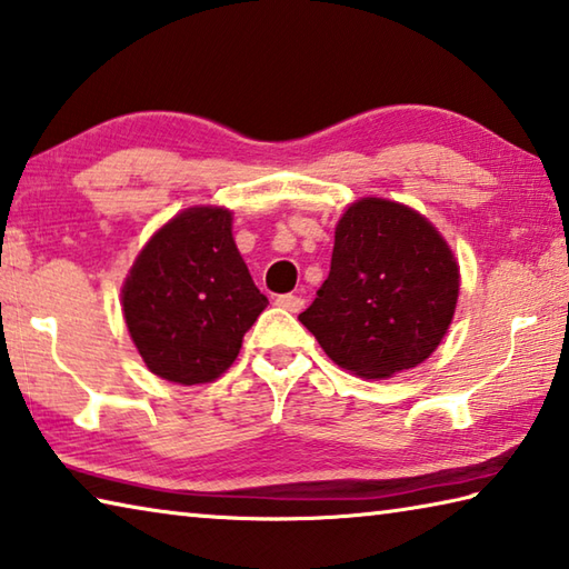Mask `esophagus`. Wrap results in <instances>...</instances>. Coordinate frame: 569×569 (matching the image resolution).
I'll return each instance as SVG.
<instances>
[{"instance_id":"obj_1","label":"esophagus","mask_w":569,"mask_h":569,"mask_svg":"<svg viewBox=\"0 0 569 569\" xmlns=\"http://www.w3.org/2000/svg\"><path fill=\"white\" fill-rule=\"evenodd\" d=\"M303 303H306L303 298L296 296V293H283V296L276 298V306H281V308H286V311H291V313L301 311Z\"/></svg>"}]
</instances>
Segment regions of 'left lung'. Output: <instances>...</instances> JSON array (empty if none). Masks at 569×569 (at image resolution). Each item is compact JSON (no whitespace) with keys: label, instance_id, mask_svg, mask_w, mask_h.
<instances>
[{"label":"left lung","instance_id":"obj_1","mask_svg":"<svg viewBox=\"0 0 569 569\" xmlns=\"http://www.w3.org/2000/svg\"><path fill=\"white\" fill-rule=\"evenodd\" d=\"M458 291V261L436 226L368 196L340 216L330 273L298 320L336 366L390 378L440 346Z\"/></svg>","mask_w":569,"mask_h":569}]
</instances>
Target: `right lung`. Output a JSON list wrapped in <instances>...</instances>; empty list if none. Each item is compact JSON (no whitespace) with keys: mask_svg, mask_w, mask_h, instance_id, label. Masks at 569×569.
Masks as SVG:
<instances>
[{"mask_svg":"<svg viewBox=\"0 0 569 569\" xmlns=\"http://www.w3.org/2000/svg\"><path fill=\"white\" fill-rule=\"evenodd\" d=\"M231 211L193 206L151 236L121 288L129 336L153 376L211 383L231 368L263 313L231 233Z\"/></svg>","mask_w":569,"mask_h":569,"instance_id":"right-lung-1","label":"right lung"}]
</instances>
